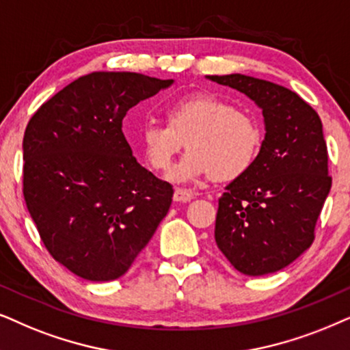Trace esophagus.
<instances>
[{"label": "esophagus", "instance_id": "1", "mask_svg": "<svg viewBox=\"0 0 350 350\" xmlns=\"http://www.w3.org/2000/svg\"><path fill=\"white\" fill-rule=\"evenodd\" d=\"M174 202H183V203H187L190 200H193V193L189 192V190L185 189H176L174 190Z\"/></svg>", "mask_w": 350, "mask_h": 350}]
</instances>
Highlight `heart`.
Listing matches in <instances>:
<instances>
[{"instance_id": "heart-1", "label": "heart", "mask_w": 350, "mask_h": 350, "mask_svg": "<svg viewBox=\"0 0 350 350\" xmlns=\"http://www.w3.org/2000/svg\"><path fill=\"white\" fill-rule=\"evenodd\" d=\"M165 121L147 122L140 148L150 167L167 172L176 154L189 150L171 171L172 183L198 178L231 183L245 176L263 147V127L254 114L213 94H192L171 101Z\"/></svg>"}]
</instances>
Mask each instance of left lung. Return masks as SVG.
I'll return each instance as SVG.
<instances>
[{
    "mask_svg": "<svg viewBox=\"0 0 350 350\" xmlns=\"http://www.w3.org/2000/svg\"><path fill=\"white\" fill-rule=\"evenodd\" d=\"M262 108V153L218 200L215 241L247 276L280 271L315 241L317 219L331 189L328 148L318 113L295 92L244 76H210Z\"/></svg>",
    "mask_w": 350,
    "mask_h": 350,
    "instance_id": "left-lung-1",
    "label": "left lung"
}]
</instances>
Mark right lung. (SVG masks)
Returning <instances> with one entry per match:
<instances>
[{"label": "right lung", "instance_id": "1", "mask_svg": "<svg viewBox=\"0 0 350 350\" xmlns=\"http://www.w3.org/2000/svg\"><path fill=\"white\" fill-rule=\"evenodd\" d=\"M171 83L92 72L45 101L25 127V205L50 255L83 280L122 276L170 210L172 185L132 157L122 119Z\"/></svg>", "mask_w": 350, "mask_h": 350}]
</instances>
